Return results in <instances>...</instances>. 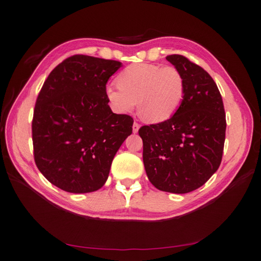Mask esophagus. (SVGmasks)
<instances>
[{
	"label": "esophagus",
	"mask_w": 261,
	"mask_h": 261,
	"mask_svg": "<svg viewBox=\"0 0 261 261\" xmlns=\"http://www.w3.org/2000/svg\"><path fill=\"white\" fill-rule=\"evenodd\" d=\"M138 129H140V124L136 123V121H135V123L133 124V132H134V133H137V132H138Z\"/></svg>",
	"instance_id": "1"
}]
</instances>
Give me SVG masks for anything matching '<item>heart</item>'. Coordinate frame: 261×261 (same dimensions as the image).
<instances>
[{"label": "heart", "instance_id": "heart-1", "mask_svg": "<svg viewBox=\"0 0 261 261\" xmlns=\"http://www.w3.org/2000/svg\"><path fill=\"white\" fill-rule=\"evenodd\" d=\"M118 87L109 86L106 99L117 114H128L137 102L138 113L148 123L170 119L178 111L185 96L182 72L173 66L135 63L126 67L117 78Z\"/></svg>", "mask_w": 261, "mask_h": 261}]
</instances>
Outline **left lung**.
<instances>
[{"mask_svg":"<svg viewBox=\"0 0 261 261\" xmlns=\"http://www.w3.org/2000/svg\"><path fill=\"white\" fill-rule=\"evenodd\" d=\"M166 60L183 74L184 100L170 119L142 126L138 134L149 182L161 191L182 194L202 187L219 169L227 121L210 74L181 55Z\"/></svg>","mask_w":261,"mask_h":261,"instance_id":"obj_1","label":"left lung"}]
</instances>
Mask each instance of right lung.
<instances>
[{"label": "right lung", "instance_id": "1", "mask_svg": "<svg viewBox=\"0 0 261 261\" xmlns=\"http://www.w3.org/2000/svg\"><path fill=\"white\" fill-rule=\"evenodd\" d=\"M121 62L67 58L40 90L32 119L34 162L50 183L70 193L100 189L115 154L133 132L129 115L114 114L105 96Z\"/></svg>", "mask_w": 261, "mask_h": 261}]
</instances>
